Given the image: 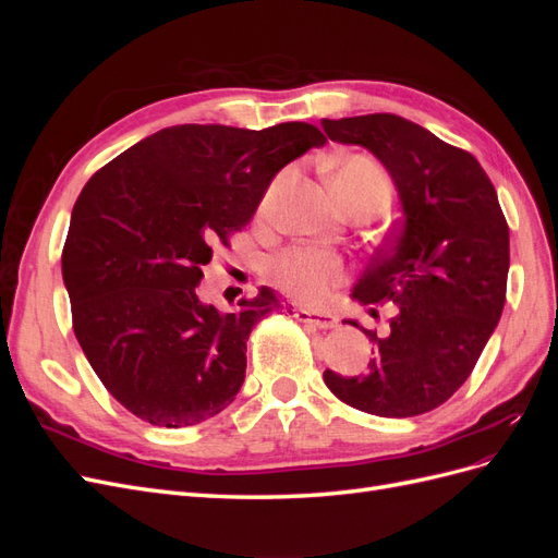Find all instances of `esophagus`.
<instances>
[{"label":"esophagus","mask_w":558,"mask_h":558,"mask_svg":"<svg viewBox=\"0 0 558 558\" xmlns=\"http://www.w3.org/2000/svg\"><path fill=\"white\" fill-rule=\"evenodd\" d=\"M295 318L300 320V324H307L318 330H330L340 324V318H337L335 314H320V312H312V310H298Z\"/></svg>","instance_id":"34e87169"}]
</instances>
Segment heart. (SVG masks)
<instances>
[{
	"mask_svg": "<svg viewBox=\"0 0 558 558\" xmlns=\"http://www.w3.org/2000/svg\"><path fill=\"white\" fill-rule=\"evenodd\" d=\"M289 185L291 172L279 174L267 189L260 211L265 214L272 209L275 202L286 193ZM332 189L337 191V195L344 197L361 189L388 191V181L373 160L351 158L332 174ZM267 275L289 295L305 302H320L330 295L337 283H340L344 275V263L337 253L328 248L293 246L281 251L279 256L267 263Z\"/></svg>",
	"mask_w": 558,
	"mask_h": 558,
	"instance_id": "heart-1",
	"label": "heart"
}]
</instances>
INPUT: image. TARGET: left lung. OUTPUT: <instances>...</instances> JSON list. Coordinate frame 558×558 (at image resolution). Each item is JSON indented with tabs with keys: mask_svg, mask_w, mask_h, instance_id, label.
I'll use <instances>...</instances> for the list:
<instances>
[{
	"mask_svg": "<svg viewBox=\"0 0 558 558\" xmlns=\"http://www.w3.org/2000/svg\"><path fill=\"white\" fill-rule=\"evenodd\" d=\"M320 125L332 142L373 150L404 211L353 286L363 305L393 302L398 312L384 335L365 330L377 351L367 373L326 369V386L367 414H426L459 391L498 326L510 269L508 221L477 158L408 118L367 113L324 118Z\"/></svg>",
	"mask_w": 558,
	"mask_h": 558,
	"instance_id": "obj_1",
	"label": "left lung"
}]
</instances>
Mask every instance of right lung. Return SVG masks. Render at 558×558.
Wrapping results in <instances>:
<instances>
[{"label":"right lung","instance_id":"obj_1","mask_svg":"<svg viewBox=\"0 0 558 558\" xmlns=\"http://www.w3.org/2000/svg\"><path fill=\"white\" fill-rule=\"evenodd\" d=\"M310 123L267 130L165 128L83 185L62 248L76 340L107 391L150 426L223 412L246 373V340L281 307L272 289L234 312L202 305V265L230 246L281 167L324 146Z\"/></svg>","mask_w":558,"mask_h":558}]
</instances>
